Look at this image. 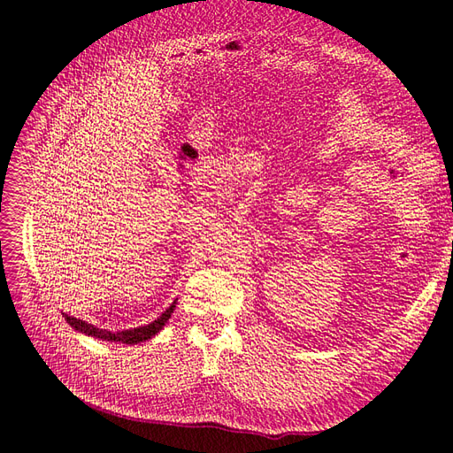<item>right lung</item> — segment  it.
Wrapping results in <instances>:
<instances>
[{
	"mask_svg": "<svg viewBox=\"0 0 453 453\" xmlns=\"http://www.w3.org/2000/svg\"><path fill=\"white\" fill-rule=\"evenodd\" d=\"M174 304L173 303L169 309L159 316L157 319H154V322H150L149 326H141V327H135V329H126V331H107V329H99L88 322H82V319L79 318H73L69 314H64V318L67 319V324L77 329L84 334H90V337L94 339H101V341H111V342H122V344H137V342H144L152 339L154 334H157L159 331L164 329V326L167 324V319L171 318L173 311H174Z\"/></svg>",
	"mask_w": 453,
	"mask_h": 453,
	"instance_id": "1",
	"label": "right lung"
}]
</instances>
